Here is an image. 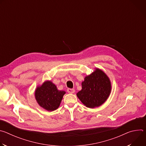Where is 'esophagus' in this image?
I'll use <instances>...</instances> for the list:
<instances>
[{
    "label": "esophagus",
    "instance_id": "1",
    "mask_svg": "<svg viewBox=\"0 0 146 146\" xmlns=\"http://www.w3.org/2000/svg\"><path fill=\"white\" fill-rule=\"evenodd\" d=\"M67 91L68 93H70V94H73L74 92H75V90L74 89H72V88H68L67 90Z\"/></svg>",
    "mask_w": 146,
    "mask_h": 146
}]
</instances>
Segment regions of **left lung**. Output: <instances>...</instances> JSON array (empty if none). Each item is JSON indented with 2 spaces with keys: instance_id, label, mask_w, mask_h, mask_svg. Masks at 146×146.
<instances>
[{
  "instance_id": "left-lung-1",
  "label": "left lung",
  "mask_w": 146,
  "mask_h": 146,
  "mask_svg": "<svg viewBox=\"0 0 146 146\" xmlns=\"http://www.w3.org/2000/svg\"><path fill=\"white\" fill-rule=\"evenodd\" d=\"M81 85L82 90L77 94V96L89 108L102 105L111 92V83L109 77L99 69L86 76Z\"/></svg>"
}]
</instances>
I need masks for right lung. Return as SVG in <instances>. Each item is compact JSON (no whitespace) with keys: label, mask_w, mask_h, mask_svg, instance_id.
<instances>
[{"label":"right lung","mask_w":146,"mask_h":146,"mask_svg":"<svg viewBox=\"0 0 146 146\" xmlns=\"http://www.w3.org/2000/svg\"><path fill=\"white\" fill-rule=\"evenodd\" d=\"M65 94V91L58 90L55 84L47 81L36 88L35 98L41 108L48 111H54L59 106Z\"/></svg>","instance_id":"obj_1"}]
</instances>
